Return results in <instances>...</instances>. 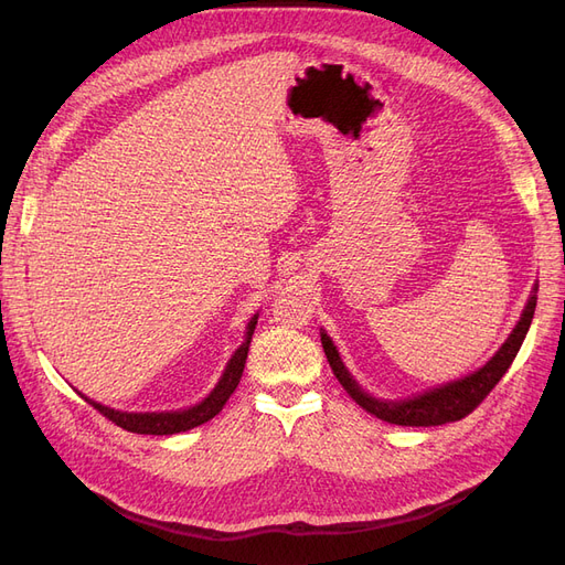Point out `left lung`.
<instances>
[{"instance_id":"8db88e82","label":"left lung","mask_w":565,"mask_h":565,"mask_svg":"<svg viewBox=\"0 0 565 565\" xmlns=\"http://www.w3.org/2000/svg\"><path fill=\"white\" fill-rule=\"evenodd\" d=\"M535 306H537V297L533 292L525 303V309L521 313V320L516 322L514 332L509 334L502 349L494 353L481 370H476L473 374H469V377H461L457 382L443 384L431 391H424V393H419V396L405 398V401L372 398L370 393H365L361 386L355 384V380L351 377L344 363H341L332 339L324 332H320V341H322L324 355H328V363L334 372V377L339 380V384L344 386L349 396L363 409H367L370 415L380 417L388 424H398V426H438V424L465 419L469 413H473V409L483 403L488 393L498 386V382L504 377V372L511 367V363H514V358L523 344L530 322H533V316H535Z\"/></svg>"}]
</instances>
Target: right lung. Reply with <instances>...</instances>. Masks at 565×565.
<instances>
[{"label": "right lung", "mask_w": 565, "mask_h": 565, "mask_svg": "<svg viewBox=\"0 0 565 565\" xmlns=\"http://www.w3.org/2000/svg\"><path fill=\"white\" fill-rule=\"evenodd\" d=\"M256 320H259V313H254V318L247 322V334H245L243 347L233 353L224 374H221L218 384L212 388L207 398H204L198 405H193V407L172 409V413H122V409H113L108 405H100V403H96L87 396H82V393H79V396L87 401L89 405H94V409H98V413L104 415L106 419H110L117 426H122L125 431H131V434L172 436V434L195 429V426L216 417L221 409H224V405L231 398V393L235 391V386L241 384L245 361H247V351H249V341H252V334H254V328H256Z\"/></svg>", "instance_id": "add662e5"}]
</instances>
